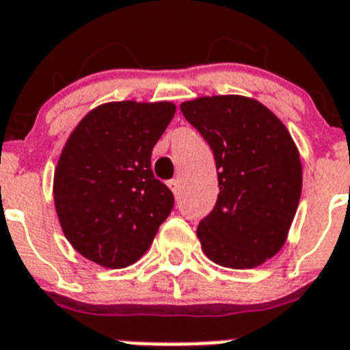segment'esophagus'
<instances>
[{
	"mask_svg": "<svg viewBox=\"0 0 350 350\" xmlns=\"http://www.w3.org/2000/svg\"><path fill=\"white\" fill-rule=\"evenodd\" d=\"M167 186H170V189H172L173 193L178 195V189H180V180H178V178H172V180L167 183Z\"/></svg>",
	"mask_w": 350,
	"mask_h": 350,
	"instance_id": "34e87169",
	"label": "esophagus"
}]
</instances>
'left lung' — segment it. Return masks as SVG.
<instances>
[{
    "instance_id": "obj_1",
    "label": "left lung",
    "mask_w": 350,
    "mask_h": 350,
    "mask_svg": "<svg viewBox=\"0 0 350 350\" xmlns=\"http://www.w3.org/2000/svg\"><path fill=\"white\" fill-rule=\"evenodd\" d=\"M215 157L217 202L199 223L204 254L221 267L252 268L285 245L303 172L291 133L257 100L204 96L180 105Z\"/></svg>"
}]
</instances>
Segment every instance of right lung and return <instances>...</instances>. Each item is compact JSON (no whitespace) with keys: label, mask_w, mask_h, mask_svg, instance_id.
<instances>
[{"label":"right lung","mask_w":350,"mask_h":350,"mask_svg":"<svg viewBox=\"0 0 350 350\" xmlns=\"http://www.w3.org/2000/svg\"><path fill=\"white\" fill-rule=\"evenodd\" d=\"M173 115L170 102H111L71 133L54 172V204L83 257L126 268L148 252L175 204L151 170V151Z\"/></svg>","instance_id":"1"}]
</instances>
